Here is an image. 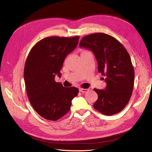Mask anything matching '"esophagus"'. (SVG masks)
I'll return each mask as SVG.
<instances>
[{
	"instance_id": "1",
	"label": "esophagus",
	"mask_w": 152,
	"mask_h": 152,
	"mask_svg": "<svg viewBox=\"0 0 152 152\" xmlns=\"http://www.w3.org/2000/svg\"><path fill=\"white\" fill-rule=\"evenodd\" d=\"M89 90L88 88H80V92H82V93H85L88 92Z\"/></svg>"
}]
</instances>
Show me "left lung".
<instances>
[{"instance_id": "8db88e82", "label": "left lung", "mask_w": 152, "mask_h": 152, "mask_svg": "<svg viewBox=\"0 0 152 152\" xmlns=\"http://www.w3.org/2000/svg\"><path fill=\"white\" fill-rule=\"evenodd\" d=\"M80 47L92 50L98 72L105 77V89H94L98 96L94 108L107 115L119 113L129 102L134 88L135 72L129 54L117 39L102 33L85 36Z\"/></svg>"}]
</instances>
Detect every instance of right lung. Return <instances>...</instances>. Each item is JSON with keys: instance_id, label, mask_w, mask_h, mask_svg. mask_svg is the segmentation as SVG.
I'll list each match as a JSON object with an SVG mask.
<instances>
[{"instance_id": "add662e5", "label": "right lung", "mask_w": 152, "mask_h": 152, "mask_svg": "<svg viewBox=\"0 0 152 152\" xmlns=\"http://www.w3.org/2000/svg\"><path fill=\"white\" fill-rule=\"evenodd\" d=\"M79 38H45L33 47L27 57L24 71L27 95L34 110L45 119L61 118L78 94L77 88L64 87L54 77L61 76L64 59L76 48Z\"/></svg>"}]
</instances>
